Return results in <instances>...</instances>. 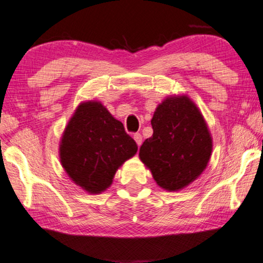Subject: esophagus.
Returning a JSON list of instances; mask_svg holds the SVG:
<instances>
[{
	"instance_id": "esophagus-1",
	"label": "esophagus",
	"mask_w": 263,
	"mask_h": 263,
	"mask_svg": "<svg viewBox=\"0 0 263 263\" xmlns=\"http://www.w3.org/2000/svg\"><path fill=\"white\" fill-rule=\"evenodd\" d=\"M134 139L136 141V143H137V145L141 146V144H142V135L141 134H135Z\"/></svg>"
}]
</instances>
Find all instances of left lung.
Segmentation results:
<instances>
[{"label":"left lung","mask_w":263,"mask_h":263,"mask_svg":"<svg viewBox=\"0 0 263 263\" xmlns=\"http://www.w3.org/2000/svg\"><path fill=\"white\" fill-rule=\"evenodd\" d=\"M154 134L139 159L160 187L178 191L197 179L211 159L213 141L197 106L187 96H170L152 119Z\"/></svg>","instance_id":"8db88e82"}]
</instances>
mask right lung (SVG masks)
Returning a JSON list of instances; mask_svg holds the SVG:
<instances>
[{
	"label": "right lung",
	"instance_id": "obj_1",
	"mask_svg": "<svg viewBox=\"0 0 263 263\" xmlns=\"http://www.w3.org/2000/svg\"><path fill=\"white\" fill-rule=\"evenodd\" d=\"M124 125L97 101L80 103L66 126L60 161L68 177L89 192L110 186L118 168L137 153Z\"/></svg>",
	"mask_w": 263,
	"mask_h": 263
}]
</instances>
